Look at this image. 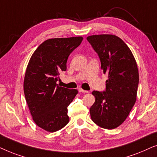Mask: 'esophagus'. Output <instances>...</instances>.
I'll return each instance as SVG.
<instances>
[{
	"instance_id": "34e87169",
	"label": "esophagus",
	"mask_w": 157,
	"mask_h": 157,
	"mask_svg": "<svg viewBox=\"0 0 157 157\" xmlns=\"http://www.w3.org/2000/svg\"><path fill=\"white\" fill-rule=\"evenodd\" d=\"M78 91L80 92V93H88V91L84 90H82V88H79L78 89Z\"/></svg>"
}]
</instances>
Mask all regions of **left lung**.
Wrapping results in <instances>:
<instances>
[{
	"label": "left lung",
	"instance_id": "obj_1",
	"mask_svg": "<svg viewBox=\"0 0 157 157\" xmlns=\"http://www.w3.org/2000/svg\"><path fill=\"white\" fill-rule=\"evenodd\" d=\"M98 54L104 74L105 90L93 91L95 101L90 108L98 126L113 129L124 122L136 100L139 75L132 52L122 39L111 34L87 37Z\"/></svg>",
	"mask_w": 157,
	"mask_h": 157
}]
</instances>
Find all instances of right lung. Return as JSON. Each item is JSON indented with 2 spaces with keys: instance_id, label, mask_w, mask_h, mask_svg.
Segmentation results:
<instances>
[{
  "instance_id": "1",
  "label": "right lung",
  "mask_w": 157,
  "mask_h": 157,
  "mask_svg": "<svg viewBox=\"0 0 157 157\" xmlns=\"http://www.w3.org/2000/svg\"><path fill=\"white\" fill-rule=\"evenodd\" d=\"M82 36L47 39L39 46L29 60L24 77V91L33 120L49 132L68 124L67 107L77 94L57 84L67 70L69 55L82 42Z\"/></svg>"
}]
</instances>
